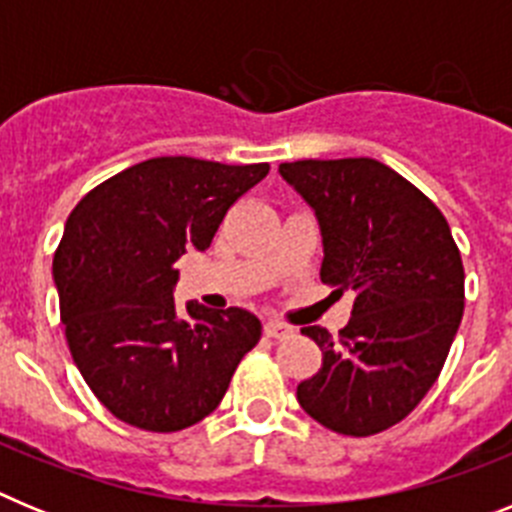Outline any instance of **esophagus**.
<instances>
[{"label": "esophagus", "instance_id": "esophagus-1", "mask_svg": "<svg viewBox=\"0 0 512 512\" xmlns=\"http://www.w3.org/2000/svg\"><path fill=\"white\" fill-rule=\"evenodd\" d=\"M264 336L266 338H287L292 336V328L287 323H279V320H269L264 325Z\"/></svg>", "mask_w": 512, "mask_h": 512}]
</instances>
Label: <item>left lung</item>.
<instances>
[{
	"mask_svg": "<svg viewBox=\"0 0 512 512\" xmlns=\"http://www.w3.org/2000/svg\"><path fill=\"white\" fill-rule=\"evenodd\" d=\"M279 174L318 215L323 284L356 295L338 336L302 328L323 364L297 384V400L341 436L387 431L418 408L449 356L464 315L459 246L441 210L377 158H305Z\"/></svg>",
	"mask_w": 512,
	"mask_h": 512,
	"instance_id": "1",
	"label": "left lung"
}]
</instances>
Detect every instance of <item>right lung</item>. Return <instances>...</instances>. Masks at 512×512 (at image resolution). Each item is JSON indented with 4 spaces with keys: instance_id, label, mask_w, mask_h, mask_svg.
I'll list each match as a JSON object with an SVG mask.
<instances>
[{
    "instance_id": "right-lung-1",
    "label": "right lung",
    "mask_w": 512,
    "mask_h": 512,
    "mask_svg": "<svg viewBox=\"0 0 512 512\" xmlns=\"http://www.w3.org/2000/svg\"><path fill=\"white\" fill-rule=\"evenodd\" d=\"M269 164L148 158L97 184L71 210L53 256L66 343L104 408L140 431L174 433L220 405L261 338L256 315L189 302L174 264L210 248L230 207Z\"/></svg>"
}]
</instances>
